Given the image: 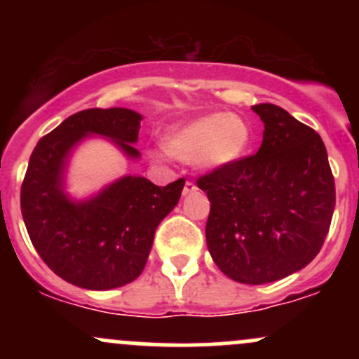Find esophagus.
Segmentation results:
<instances>
[{"instance_id": "obj_1", "label": "esophagus", "mask_w": 359, "mask_h": 359, "mask_svg": "<svg viewBox=\"0 0 359 359\" xmlns=\"http://www.w3.org/2000/svg\"><path fill=\"white\" fill-rule=\"evenodd\" d=\"M198 187H196V184L193 182V180H187L186 184H184V196H187V194H191V193H194V191H196Z\"/></svg>"}]
</instances>
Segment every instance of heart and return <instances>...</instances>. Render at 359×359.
<instances>
[{
	"mask_svg": "<svg viewBox=\"0 0 359 359\" xmlns=\"http://www.w3.org/2000/svg\"><path fill=\"white\" fill-rule=\"evenodd\" d=\"M252 132L241 116L212 114L184 123L166 137V147L173 156L193 158L208 170L224 168L245 154Z\"/></svg>",
	"mask_w": 359,
	"mask_h": 359,
	"instance_id": "heart-1",
	"label": "heart"
}]
</instances>
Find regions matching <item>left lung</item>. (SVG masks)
Listing matches in <instances>:
<instances>
[{
	"mask_svg": "<svg viewBox=\"0 0 359 359\" xmlns=\"http://www.w3.org/2000/svg\"><path fill=\"white\" fill-rule=\"evenodd\" d=\"M264 121L252 156L196 180L210 200L206 245L231 280L264 285L320 253L335 208L327 147L311 126L274 104L252 107Z\"/></svg>",
	"mask_w": 359,
	"mask_h": 359,
	"instance_id": "1",
	"label": "left lung"
}]
</instances>
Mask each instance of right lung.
<instances>
[{"label": "right lung", "mask_w": 359, "mask_h": 359, "mask_svg": "<svg viewBox=\"0 0 359 359\" xmlns=\"http://www.w3.org/2000/svg\"><path fill=\"white\" fill-rule=\"evenodd\" d=\"M142 116L132 109H85L69 116L32 151L20 189L29 238L43 262L67 283L111 290L137 280L153 247L154 231L179 203L186 180L165 187L126 175L86 201L64 193L72 147L90 133L107 137L130 158Z\"/></svg>", "instance_id": "right-lung-1"}]
</instances>
